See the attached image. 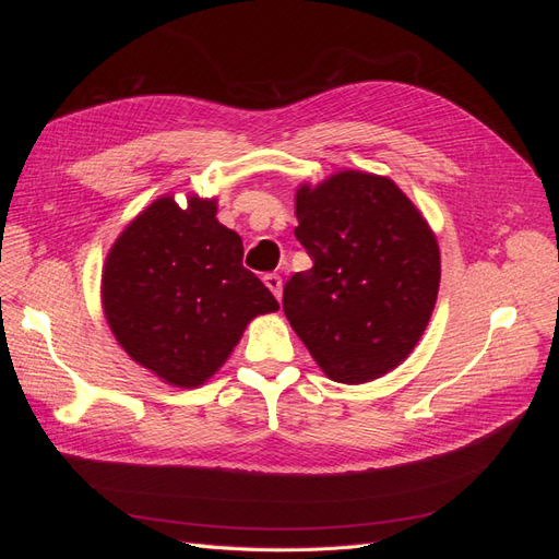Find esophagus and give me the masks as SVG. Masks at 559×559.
Wrapping results in <instances>:
<instances>
[{
  "instance_id": "1",
  "label": "esophagus",
  "mask_w": 559,
  "mask_h": 559,
  "mask_svg": "<svg viewBox=\"0 0 559 559\" xmlns=\"http://www.w3.org/2000/svg\"><path fill=\"white\" fill-rule=\"evenodd\" d=\"M263 282H265L267 289L273 292V296L280 300V298H282V277L275 275V273H267V275L263 277Z\"/></svg>"
}]
</instances>
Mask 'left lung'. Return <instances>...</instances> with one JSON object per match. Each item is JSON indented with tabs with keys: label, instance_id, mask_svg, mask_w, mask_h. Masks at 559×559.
Instances as JSON below:
<instances>
[{
	"label": "left lung",
	"instance_id": "left-lung-1",
	"mask_svg": "<svg viewBox=\"0 0 559 559\" xmlns=\"http://www.w3.org/2000/svg\"><path fill=\"white\" fill-rule=\"evenodd\" d=\"M296 216L312 267L284 284L286 319L331 380L384 376L413 352L436 306L431 228L392 179L352 170L300 186Z\"/></svg>",
	"mask_w": 559,
	"mask_h": 559
}]
</instances>
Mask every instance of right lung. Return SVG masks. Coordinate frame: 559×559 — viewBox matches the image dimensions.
<instances>
[{"instance_id":"obj_1","label":"right lung","mask_w":559,"mask_h":559,"mask_svg":"<svg viewBox=\"0 0 559 559\" xmlns=\"http://www.w3.org/2000/svg\"><path fill=\"white\" fill-rule=\"evenodd\" d=\"M214 200L181 210L160 198L121 233L103 275L116 341L170 384L198 386L238 345L249 319L280 310L242 265L240 235L216 222Z\"/></svg>"}]
</instances>
